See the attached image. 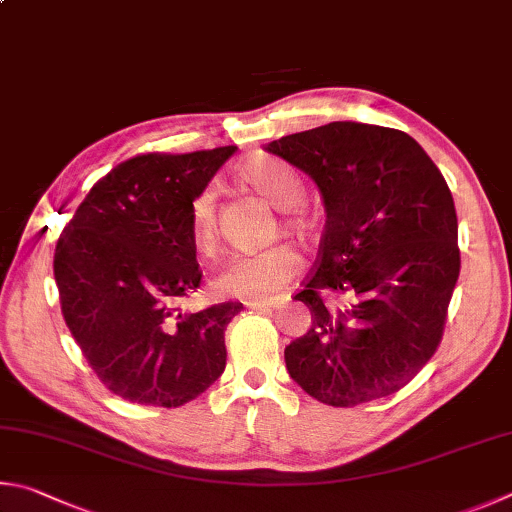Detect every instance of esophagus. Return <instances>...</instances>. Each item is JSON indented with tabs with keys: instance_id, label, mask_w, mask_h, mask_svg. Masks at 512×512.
I'll return each mask as SVG.
<instances>
[{
	"instance_id": "obj_1",
	"label": "esophagus",
	"mask_w": 512,
	"mask_h": 512,
	"mask_svg": "<svg viewBox=\"0 0 512 512\" xmlns=\"http://www.w3.org/2000/svg\"><path fill=\"white\" fill-rule=\"evenodd\" d=\"M281 306H283V301H249V303H247L249 310H261V312L279 310Z\"/></svg>"
}]
</instances>
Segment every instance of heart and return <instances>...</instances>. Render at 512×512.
<instances>
[{"label":"heart","instance_id":"b5f03b06","mask_svg":"<svg viewBox=\"0 0 512 512\" xmlns=\"http://www.w3.org/2000/svg\"><path fill=\"white\" fill-rule=\"evenodd\" d=\"M242 179L261 193L267 202L279 209H292L301 200V184L297 175L281 164L256 161L242 170ZM290 227H299V220L290 213ZM188 231L195 249L202 256L218 254V191L213 184L202 186L188 202ZM301 270V256L290 245H272L249 254H238L215 276V288L227 297L242 301H267L288 288Z\"/></svg>","mask_w":512,"mask_h":512}]
</instances>
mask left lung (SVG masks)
I'll return each mask as SVG.
<instances>
[{
	"mask_svg": "<svg viewBox=\"0 0 512 512\" xmlns=\"http://www.w3.org/2000/svg\"><path fill=\"white\" fill-rule=\"evenodd\" d=\"M317 184L326 231L297 301L308 333L285 348L290 378L330 407L387 398L443 339L461 254L450 188L407 132L335 121L267 143Z\"/></svg>",
	"mask_w": 512,
	"mask_h": 512,
	"instance_id": "8db88e82",
	"label": "left lung"
}]
</instances>
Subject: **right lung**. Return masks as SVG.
<instances>
[{"label":"right lung","instance_id":"add662e5","mask_svg":"<svg viewBox=\"0 0 512 512\" xmlns=\"http://www.w3.org/2000/svg\"><path fill=\"white\" fill-rule=\"evenodd\" d=\"M236 150L123 161L60 233L53 274L62 317L98 380L134 405L182 407L227 364L224 330L242 303L193 315L175 303L202 281L188 202Z\"/></svg>","mask_w":512,"mask_h":512}]
</instances>
